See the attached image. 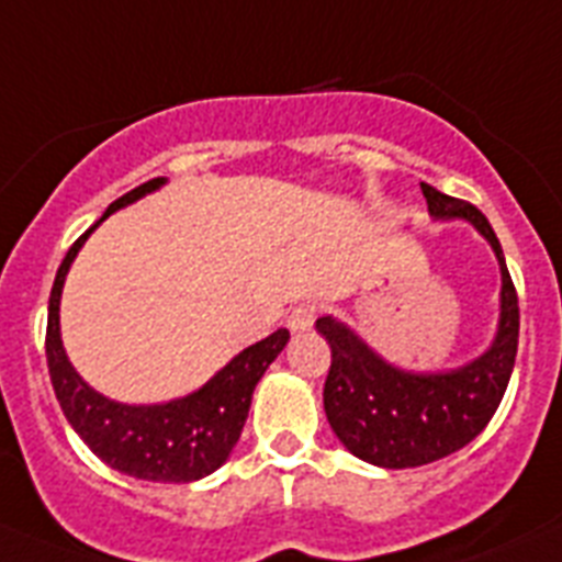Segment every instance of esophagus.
<instances>
[{
    "label": "esophagus",
    "mask_w": 562,
    "mask_h": 562,
    "mask_svg": "<svg viewBox=\"0 0 562 562\" xmlns=\"http://www.w3.org/2000/svg\"><path fill=\"white\" fill-rule=\"evenodd\" d=\"M316 319V305L314 302H302L288 314V328L291 330H308Z\"/></svg>",
    "instance_id": "obj_1"
}]
</instances>
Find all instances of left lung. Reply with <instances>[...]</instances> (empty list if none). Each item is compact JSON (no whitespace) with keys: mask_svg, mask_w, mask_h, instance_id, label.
I'll list each match as a JSON object with an SVG mask.
<instances>
[{"mask_svg":"<svg viewBox=\"0 0 562 562\" xmlns=\"http://www.w3.org/2000/svg\"><path fill=\"white\" fill-rule=\"evenodd\" d=\"M422 192L436 221L458 217L472 223L492 246L501 266V319L484 353L463 368L438 373L396 368L345 322L334 316L316 319V330L330 345V370L322 393L325 416L356 458L384 470L422 467L467 447L495 416L517 356V291L490 221L467 200L427 183H422Z\"/></svg>","mask_w":562,"mask_h":562,"instance_id":"8db88e82","label":"left lung"}]
</instances>
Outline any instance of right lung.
Wrapping results in <instances>:
<instances>
[{"label":"right lung","instance_id":"1","mask_svg":"<svg viewBox=\"0 0 562 562\" xmlns=\"http://www.w3.org/2000/svg\"><path fill=\"white\" fill-rule=\"evenodd\" d=\"M164 183L166 178L146 180L138 189L110 203L101 221L140 200L144 194L155 192ZM95 226L87 228L61 260L50 291V305H47L45 350L58 404L65 409L72 429L81 436V441L112 470L140 477V481H158V484H189V481L212 475L234 450L248 418L254 387L268 370V364L282 353L291 334L285 328L274 330L262 341L234 356L232 362L217 370L203 387L183 398H175V402L121 404L101 396L99 390H92L76 373L65 353V345H61V328H58V305H61L65 277L76 260L78 248L85 246Z\"/></svg>","mask_w":562,"mask_h":562}]
</instances>
